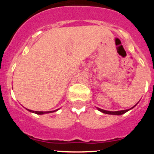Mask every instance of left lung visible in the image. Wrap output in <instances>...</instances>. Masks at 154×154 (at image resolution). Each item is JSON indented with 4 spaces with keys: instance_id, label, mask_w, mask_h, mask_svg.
<instances>
[{
    "instance_id": "8db88e82",
    "label": "left lung",
    "mask_w": 154,
    "mask_h": 154,
    "mask_svg": "<svg viewBox=\"0 0 154 154\" xmlns=\"http://www.w3.org/2000/svg\"><path fill=\"white\" fill-rule=\"evenodd\" d=\"M135 105V106H136ZM133 106V107H134ZM133 107H132V108L129 109H125V110H121V111H107V110H104V109H100V108H97V109L99 110L100 112H101L103 113H105V114H109V115H116V116H121V115L122 114H125V112H127V111H129L130 109H133Z\"/></svg>"
}]
</instances>
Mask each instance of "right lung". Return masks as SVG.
<instances>
[{
	"mask_svg": "<svg viewBox=\"0 0 154 154\" xmlns=\"http://www.w3.org/2000/svg\"><path fill=\"white\" fill-rule=\"evenodd\" d=\"M28 111L30 112H33V113H35V114L37 115H43V114H47V113H51V112H56L57 111L58 109H56V110H54V111H48V112H41V111H33V110H29L28 109H27Z\"/></svg>",
	"mask_w": 154,
	"mask_h": 154,
	"instance_id": "add662e5",
	"label": "right lung"
}]
</instances>
